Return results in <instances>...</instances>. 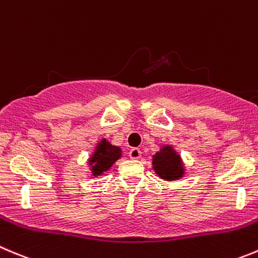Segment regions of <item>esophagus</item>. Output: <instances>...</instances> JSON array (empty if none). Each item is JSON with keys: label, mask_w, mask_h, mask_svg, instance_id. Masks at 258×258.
<instances>
[{"label": "esophagus", "mask_w": 258, "mask_h": 258, "mask_svg": "<svg viewBox=\"0 0 258 258\" xmlns=\"http://www.w3.org/2000/svg\"><path fill=\"white\" fill-rule=\"evenodd\" d=\"M130 159L132 160H139L141 159V151H140V149H131L130 150Z\"/></svg>", "instance_id": "esophagus-1"}]
</instances>
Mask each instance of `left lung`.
<instances>
[{"mask_svg":"<svg viewBox=\"0 0 258 258\" xmlns=\"http://www.w3.org/2000/svg\"><path fill=\"white\" fill-rule=\"evenodd\" d=\"M152 169L161 179L174 181L185 174V166L176 150L171 145H164L152 156Z\"/></svg>","mask_w":258,"mask_h":258,"instance_id":"8db88e82","label":"left lung"}]
</instances>
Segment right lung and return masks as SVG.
Instances as JSON below:
<instances>
[{
    "instance_id": "right-lung-1",
    "label": "right lung",
    "mask_w": 258,
    "mask_h": 258,
    "mask_svg": "<svg viewBox=\"0 0 258 258\" xmlns=\"http://www.w3.org/2000/svg\"><path fill=\"white\" fill-rule=\"evenodd\" d=\"M122 156V150L118 146H114L106 139H102L94 147L91 157L88 159V165L91 167L92 176L97 177L108 171L114 162Z\"/></svg>"
}]
</instances>
